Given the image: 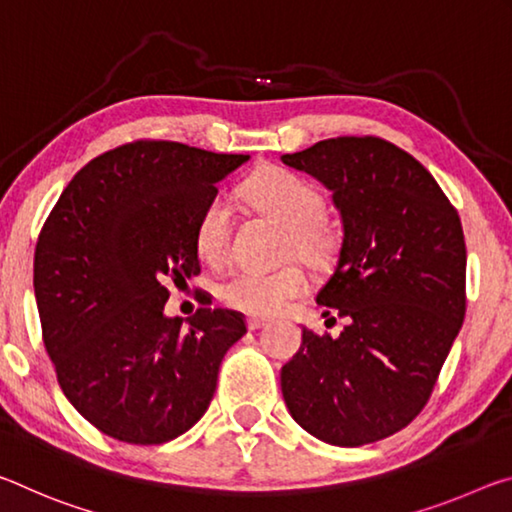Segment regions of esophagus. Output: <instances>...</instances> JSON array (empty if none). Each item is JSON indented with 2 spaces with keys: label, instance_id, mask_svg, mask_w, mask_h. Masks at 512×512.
<instances>
[{
  "label": "esophagus",
  "instance_id": "1",
  "mask_svg": "<svg viewBox=\"0 0 512 512\" xmlns=\"http://www.w3.org/2000/svg\"><path fill=\"white\" fill-rule=\"evenodd\" d=\"M247 326L251 331H258V329H263V326H267V320H265V317H249Z\"/></svg>",
  "mask_w": 512,
  "mask_h": 512
}]
</instances>
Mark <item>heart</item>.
Instances as JSON below:
<instances>
[{"label":"heart","mask_w":512,"mask_h":512,"mask_svg":"<svg viewBox=\"0 0 512 512\" xmlns=\"http://www.w3.org/2000/svg\"><path fill=\"white\" fill-rule=\"evenodd\" d=\"M242 195L258 211L288 226V251L306 261L322 263L331 251V233L322 222L324 197L311 183L281 167H265L249 177ZM199 256L220 265L231 247V208L224 199H213L204 208L195 233ZM308 286L304 267L297 263L276 270H240L222 286V299L242 313L270 317L297 299Z\"/></svg>","instance_id":"b5f03b06"}]
</instances>
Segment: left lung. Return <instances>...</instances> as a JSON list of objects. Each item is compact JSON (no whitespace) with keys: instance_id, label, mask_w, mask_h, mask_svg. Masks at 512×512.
<instances>
[{"instance_id":"obj_1","label":"left lung","mask_w":512,"mask_h":512,"mask_svg":"<svg viewBox=\"0 0 512 512\" xmlns=\"http://www.w3.org/2000/svg\"><path fill=\"white\" fill-rule=\"evenodd\" d=\"M281 161L322 181L340 211L338 258L315 301L347 322L340 338L304 329L283 399L315 438L370 445L422 413L463 326V224L431 172L383 138L320 140Z\"/></svg>"}]
</instances>
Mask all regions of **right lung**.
<instances>
[{
  "label": "right lung",
  "instance_id": "obj_1",
  "mask_svg": "<svg viewBox=\"0 0 512 512\" xmlns=\"http://www.w3.org/2000/svg\"><path fill=\"white\" fill-rule=\"evenodd\" d=\"M249 161L172 140H133L74 174L33 256L43 342L86 420L129 445H163L206 413L245 315L165 317L167 281L201 272L197 222L217 183Z\"/></svg>",
  "mask_w": 512,
  "mask_h": 512
}]
</instances>
